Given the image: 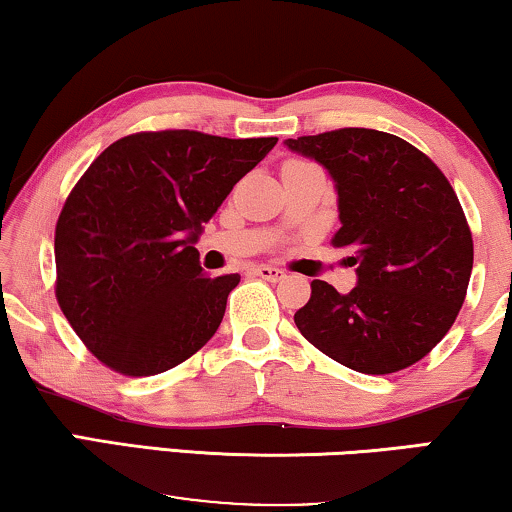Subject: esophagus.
Instances as JSON below:
<instances>
[{
    "instance_id": "1",
    "label": "esophagus",
    "mask_w": 512,
    "mask_h": 512,
    "mask_svg": "<svg viewBox=\"0 0 512 512\" xmlns=\"http://www.w3.org/2000/svg\"><path fill=\"white\" fill-rule=\"evenodd\" d=\"M255 273H257L259 278L271 280V283H276V280H283V278H285V271H283V269H278V266H269V264L257 266Z\"/></svg>"
}]
</instances>
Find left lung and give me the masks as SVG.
<instances>
[{
  "label": "left lung",
  "instance_id": "1",
  "mask_svg": "<svg viewBox=\"0 0 512 512\" xmlns=\"http://www.w3.org/2000/svg\"><path fill=\"white\" fill-rule=\"evenodd\" d=\"M334 181L357 285L313 280L294 313L306 341L352 371L385 376L420 362L455 322L473 269V239L443 171L399 136L345 127L287 139Z\"/></svg>",
  "mask_w": 512,
  "mask_h": 512
}]
</instances>
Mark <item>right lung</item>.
Here are the masks:
<instances>
[{"instance_id":"obj_1","label":"right lung","mask_w":512,"mask_h":512,"mask_svg":"<svg viewBox=\"0 0 512 512\" xmlns=\"http://www.w3.org/2000/svg\"><path fill=\"white\" fill-rule=\"evenodd\" d=\"M276 143L167 129L125 136L90 164L55 227V294L99 362L155 376L211 341L241 276L208 278L194 243Z\"/></svg>"}]
</instances>
